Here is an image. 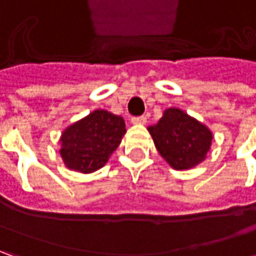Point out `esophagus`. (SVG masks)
<instances>
[{"mask_svg":"<svg viewBox=\"0 0 256 256\" xmlns=\"http://www.w3.org/2000/svg\"><path fill=\"white\" fill-rule=\"evenodd\" d=\"M131 122L135 124V125H144V124H146V116H144V115H141V116H132Z\"/></svg>","mask_w":256,"mask_h":256,"instance_id":"esophagus-1","label":"esophagus"}]
</instances>
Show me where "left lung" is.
I'll return each instance as SVG.
<instances>
[{"label": "left lung", "instance_id": "8db88e82", "mask_svg": "<svg viewBox=\"0 0 256 256\" xmlns=\"http://www.w3.org/2000/svg\"><path fill=\"white\" fill-rule=\"evenodd\" d=\"M154 144L174 170H190L202 162L210 151L212 132L178 108H168L156 125L148 128Z\"/></svg>", "mask_w": 256, "mask_h": 256}]
</instances>
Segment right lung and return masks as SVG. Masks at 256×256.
Here are the masks:
<instances>
[{"instance_id":"obj_1","label":"right lung","mask_w":256,"mask_h":256,"mask_svg":"<svg viewBox=\"0 0 256 256\" xmlns=\"http://www.w3.org/2000/svg\"><path fill=\"white\" fill-rule=\"evenodd\" d=\"M125 132L122 116L95 110L62 132L61 158L70 170L84 174L96 171L118 148Z\"/></svg>"}]
</instances>
